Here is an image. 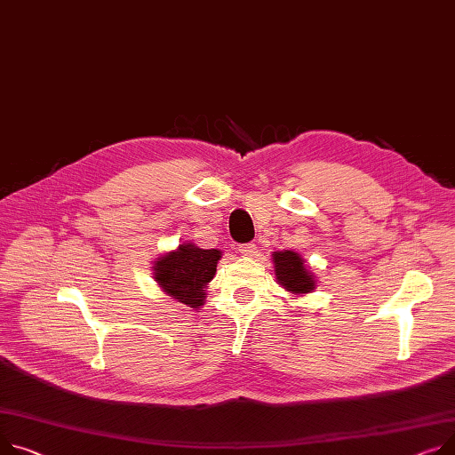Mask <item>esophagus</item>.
<instances>
[{"instance_id": "34e87169", "label": "esophagus", "mask_w": 455, "mask_h": 455, "mask_svg": "<svg viewBox=\"0 0 455 455\" xmlns=\"http://www.w3.org/2000/svg\"><path fill=\"white\" fill-rule=\"evenodd\" d=\"M237 251H239V254H243V256H256L258 247L254 243H245V245H239Z\"/></svg>"}]
</instances>
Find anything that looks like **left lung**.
<instances>
[{"label": "left lung", "mask_w": 455, "mask_h": 455, "mask_svg": "<svg viewBox=\"0 0 455 455\" xmlns=\"http://www.w3.org/2000/svg\"><path fill=\"white\" fill-rule=\"evenodd\" d=\"M272 263H275V275L278 283L292 294H307L316 287L313 272L307 270L304 258L298 252L283 251L272 252Z\"/></svg>", "instance_id": "1"}]
</instances>
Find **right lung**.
Wrapping results in <instances>:
<instances>
[{"mask_svg": "<svg viewBox=\"0 0 455 455\" xmlns=\"http://www.w3.org/2000/svg\"><path fill=\"white\" fill-rule=\"evenodd\" d=\"M220 259L221 252L218 249L204 251L185 243L156 261L154 278L168 296L197 309L203 306L204 287L214 278Z\"/></svg>", "mask_w": 455, "mask_h": 455, "instance_id": "obj_1", "label": "right lung"}]
</instances>
